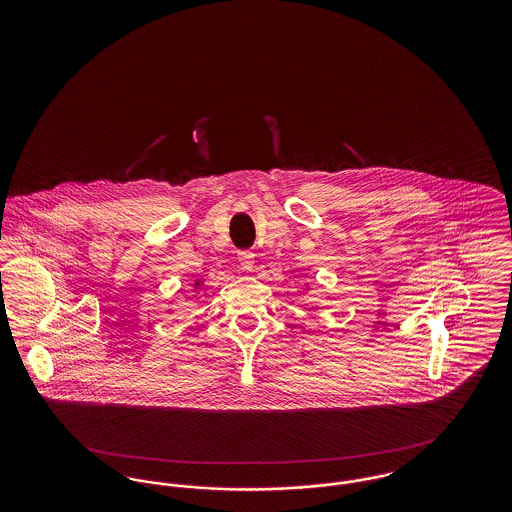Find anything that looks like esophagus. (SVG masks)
Wrapping results in <instances>:
<instances>
[{"label": "esophagus", "instance_id": "34e87169", "mask_svg": "<svg viewBox=\"0 0 512 512\" xmlns=\"http://www.w3.org/2000/svg\"><path fill=\"white\" fill-rule=\"evenodd\" d=\"M238 261H240V267L244 268V270H251L253 265H255V255L251 251H242L238 255Z\"/></svg>", "mask_w": 512, "mask_h": 512}]
</instances>
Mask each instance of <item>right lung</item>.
I'll use <instances>...</instances> for the list:
<instances>
[{
  "label": "right lung",
  "instance_id": "add662e5",
  "mask_svg": "<svg viewBox=\"0 0 512 512\" xmlns=\"http://www.w3.org/2000/svg\"><path fill=\"white\" fill-rule=\"evenodd\" d=\"M201 286V280H195V288H199Z\"/></svg>",
  "mask_w": 512,
  "mask_h": 512
}]
</instances>
